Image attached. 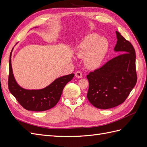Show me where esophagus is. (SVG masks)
I'll return each instance as SVG.
<instances>
[{
    "label": "esophagus",
    "mask_w": 147,
    "mask_h": 147,
    "mask_svg": "<svg viewBox=\"0 0 147 147\" xmlns=\"http://www.w3.org/2000/svg\"><path fill=\"white\" fill-rule=\"evenodd\" d=\"M75 76L76 77L80 78H82V74L80 72V71H77L76 73H75Z\"/></svg>",
    "instance_id": "esophagus-1"
}]
</instances>
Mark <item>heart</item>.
<instances>
[{
	"instance_id": "b5f03b06",
	"label": "heart",
	"mask_w": 147,
	"mask_h": 147,
	"mask_svg": "<svg viewBox=\"0 0 147 147\" xmlns=\"http://www.w3.org/2000/svg\"><path fill=\"white\" fill-rule=\"evenodd\" d=\"M108 50L107 40L104 37H99L95 33L86 35L78 44L75 49L78 57L85 56V65L90 69L98 67L104 59Z\"/></svg>"
}]
</instances>
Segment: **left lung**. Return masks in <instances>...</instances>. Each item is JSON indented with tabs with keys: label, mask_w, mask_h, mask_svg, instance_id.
<instances>
[{
	"label": "left lung",
	"mask_w": 147,
	"mask_h": 147,
	"mask_svg": "<svg viewBox=\"0 0 147 147\" xmlns=\"http://www.w3.org/2000/svg\"><path fill=\"white\" fill-rule=\"evenodd\" d=\"M116 34L118 40L114 50L121 55L86 76L88 99L97 109H108L121 104L137 83L134 48L117 31Z\"/></svg>",
	"instance_id": "left-lung-1"
}]
</instances>
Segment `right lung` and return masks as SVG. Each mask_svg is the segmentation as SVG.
<instances>
[{"label":"right lung","instance_id":"add662e5","mask_svg":"<svg viewBox=\"0 0 147 147\" xmlns=\"http://www.w3.org/2000/svg\"><path fill=\"white\" fill-rule=\"evenodd\" d=\"M11 55L9 60V75L8 86L9 91L19 104L28 110L41 112L55 107L60 99L66 84L74 77V74L57 78L47 87L38 90H27L20 87L16 82L13 74Z\"/></svg>","mask_w":147,"mask_h":147}]
</instances>
